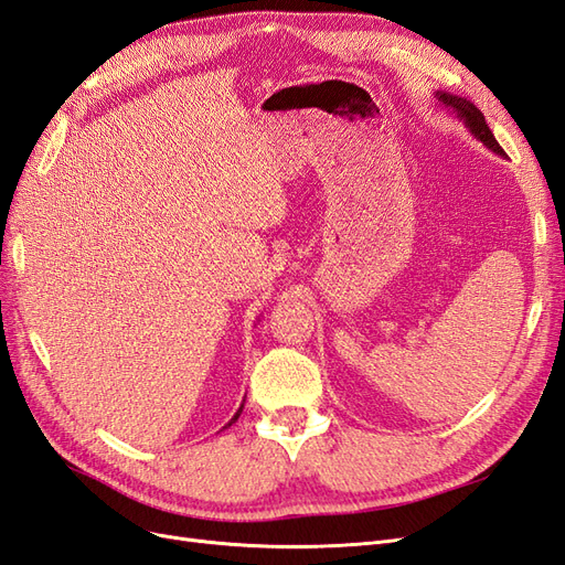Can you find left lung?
<instances>
[{
	"mask_svg": "<svg viewBox=\"0 0 565 565\" xmlns=\"http://www.w3.org/2000/svg\"><path fill=\"white\" fill-rule=\"evenodd\" d=\"M438 98L443 100V104L450 106V108H455L461 117H465V122L469 125V129L473 131L476 139H481L488 148H492L494 152H500V156H504L502 146H500L498 141H494V136H492V131H490V127H488V122H486V117H483V113H481V110H478L473 104H469L467 98H459V96L438 94Z\"/></svg>",
	"mask_w": 565,
	"mask_h": 565,
	"instance_id": "8db88e82",
	"label": "left lung"
}]
</instances>
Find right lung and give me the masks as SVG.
<instances>
[{"label":"right lung","mask_w":565,"mask_h":565,"mask_svg":"<svg viewBox=\"0 0 565 565\" xmlns=\"http://www.w3.org/2000/svg\"><path fill=\"white\" fill-rule=\"evenodd\" d=\"M241 413H243V407H241V409H237V413H235V417H233V419H231V422H228V426H231V424H233V422H235V419H237V417H241Z\"/></svg>","instance_id":"obj_1"}]
</instances>
